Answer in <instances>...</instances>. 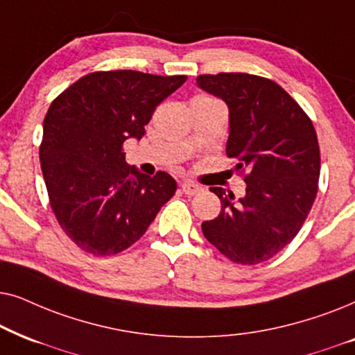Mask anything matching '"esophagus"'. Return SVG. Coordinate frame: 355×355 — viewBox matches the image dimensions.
Wrapping results in <instances>:
<instances>
[{"label": "esophagus", "instance_id": "34e87169", "mask_svg": "<svg viewBox=\"0 0 355 355\" xmlns=\"http://www.w3.org/2000/svg\"><path fill=\"white\" fill-rule=\"evenodd\" d=\"M201 190H202V188L200 185H195V183H191V182L182 183V191L188 196H195L196 193H200Z\"/></svg>", "mask_w": 355, "mask_h": 355}]
</instances>
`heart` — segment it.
<instances>
[{"label": "heart", "mask_w": 355, "mask_h": 355, "mask_svg": "<svg viewBox=\"0 0 355 355\" xmlns=\"http://www.w3.org/2000/svg\"><path fill=\"white\" fill-rule=\"evenodd\" d=\"M209 98H211V97H209Z\"/></svg>", "instance_id": "obj_1"}]
</instances>
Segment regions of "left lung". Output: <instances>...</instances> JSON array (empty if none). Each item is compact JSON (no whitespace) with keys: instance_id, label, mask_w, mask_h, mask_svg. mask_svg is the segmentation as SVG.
Returning <instances> with one entry per match:
<instances>
[{"instance_id":"obj_1","label":"left lung","mask_w":355,"mask_h":355,"mask_svg":"<svg viewBox=\"0 0 355 355\" xmlns=\"http://www.w3.org/2000/svg\"><path fill=\"white\" fill-rule=\"evenodd\" d=\"M196 81L229 107L225 153L247 183L237 201L232 191L211 188L222 206L216 219L202 222V234L230 261H268L299 234L318 191L313 123L279 84L261 76L201 74Z\"/></svg>"}]
</instances>
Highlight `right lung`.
Listing matches in <instances>:
<instances>
[{
	"mask_svg": "<svg viewBox=\"0 0 355 355\" xmlns=\"http://www.w3.org/2000/svg\"><path fill=\"white\" fill-rule=\"evenodd\" d=\"M187 76L97 71L51 102L44 120L40 167L50 206L66 235L94 257H110L143 237L177 182L125 162L123 143L141 139L155 107Z\"/></svg>",
	"mask_w": 355,
	"mask_h": 355,
	"instance_id": "obj_1",
	"label": "right lung"
}]
</instances>
